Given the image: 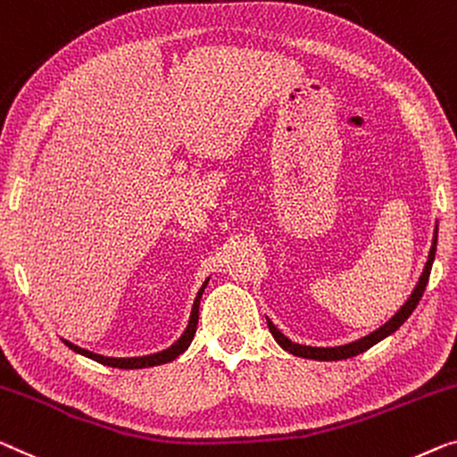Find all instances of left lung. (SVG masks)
<instances>
[{"instance_id": "8db88e82", "label": "left lung", "mask_w": 457, "mask_h": 457, "mask_svg": "<svg viewBox=\"0 0 457 457\" xmlns=\"http://www.w3.org/2000/svg\"><path fill=\"white\" fill-rule=\"evenodd\" d=\"M437 226H435V234H433V244H431V250H428V261L423 269V275H420L417 287L412 289L411 297L406 299L403 308H400L396 314H394L390 320L384 326H379L376 332H371V335H367L363 338L355 340V343H349V345H343V346H310V345H299V343H291V340L283 335L281 330L277 328L275 324L270 322L267 318V324H269V330L272 338L277 340L278 346L285 351H289L291 355L295 357H303V359H316V361H340V359H349V357H355L359 353H365L367 349H371L373 345H378L379 340H384L386 337H390L396 332L400 326H403L408 316L412 314L414 308H417L420 297L425 294V287L428 283V275H431V267H433V261H435V250H437Z\"/></svg>"}]
</instances>
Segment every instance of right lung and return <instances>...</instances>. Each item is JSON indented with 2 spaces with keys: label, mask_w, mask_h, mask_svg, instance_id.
I'll return each mask as SVG.
<instances>
[{
  "label": "right lung",
  "mask_w": 457,
  "mask_h": 457,
  "mask_svg": "<svg viewBox=\"0 0 457 457\" xmlns=\"http://www.w3.org/2000/svg\"><path fill=\"white\" fill-rule=\"evenodd\" d=\"M209 278H205V283L201 285L199 294L195 297V303H193V310H190V318H188V326L182 332L180 338L176 340L174 345H170L168 349H163L160 353H154V355H143V357H104V355H96V353L87 351V349H81V346L70 343V340L63 338V343L70 346L71 351L79 353V355H84L92 361H98L102 365H108V367H119V370H143V367H154V365H163V363H170V361H174L179 355H182L188 349V345L193 343L195 338V332H196V324H199V303H201V297H203V291H205Z\"/></svg>",
  "instance_id": "right-lung-1"
}]
</instances>
